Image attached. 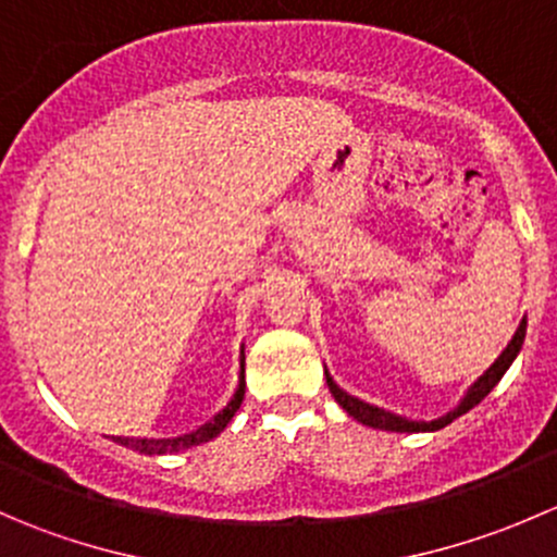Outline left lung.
<instances>
[{"mask_svg":"<svg viewBox=\"0 0 557 557\" xmlns=\"http://www.w3.org/2000/svg\"><path fill=\"white\" fill-rule=\"evenodd\" d=\"M522 339H525V320H522V323L518 325V331H515L512 342H509L507 350H504L502 356L496 358V363H493V367L487 369V372L482 374V377L469 387V393H466L463 401L458 404V409H453V412L445 414V418L431 420V423H414V420L398 418V414L385 412V409L372 407V404H363L361 398L347 396V393L342 391V387H336V383L329 377V374H325V383H329V391H331V396L336 398V404H339V407L345 409L347 414H352V418H356V420H361L363 425H372V429H383V431H401V434H414V431H440V429H445L447 423H453L455 418H460V414L469 412L471 407H476V404H480L482 398H485L487 393H491L493 387H496L498 380H502L504 372H507V369H509V363H512L515 358H518V352H520V347H522Z\"/></svg>","mask_w":557,"mask_h":557,"instance_id":"left-lung-1","label":"left lung"}]
</instances>
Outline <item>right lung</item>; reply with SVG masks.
Segmentation results:
<instances>
[{"label": "right lung", "mask_w": 557, "mask_h": 557, "mask_svg": "<svg viewBox=\"0 0 557 557\" xmlns=\"http://www.w3.org/2000/svg\"><path fill=\"white\" fill-rule=\"evenodd\" d=\"M245 398V358H243V372H239V387L234 393V398L228 401V407L223 412H218L210 423H205L201 429H196L194 434H183V436H174V440H126V436H115L117 445L123 447H132V450L145 453V455H164V453H180V450H188V447L201 445V442H210L221 434L223 429L228 425V420L237 414L239 404Z\"/></svg>", "instance_id": "right-lung-1"}]
</instances>
